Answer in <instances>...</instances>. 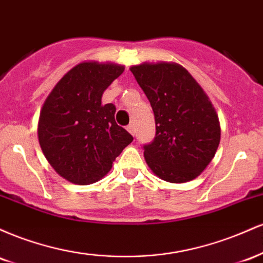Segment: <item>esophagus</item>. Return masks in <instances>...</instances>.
<instances>
[{"label": "esophagus", "mask_w": 263, "mask_h": 263, "mask_svg": "<svg viewBox=\"0 0 263 263\" xmlns=\"http://www.w3.org/2000/svg\"><path fill=\"white\" fill-rule=\"evenodd\" d=\"M127 131H128L129 134H131L132 136H135V134H136V128H135L134 123H131V125L127 126Z\"/></svg>", "instance_id": "esophagus-1"}]
</instances>
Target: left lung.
Segmentation results:
<instances>
[{
	"label": "left lung",
	"instance_id": "8db88e82",
	"mask_svg": "<svg viewBox=\"0 0 263 263\" xmlns=\"http://www.w3.org/2000/svg\"><path fill=\"white\" fill-rule=\"evenodd\" d=\"M131 71L155 114L156 136L143 144L148 167L170 183L197 178L220 143L219 119L209 98L176 63H143Z\"/></svg>",
	"mask_w": 263,
	"mask_h": 263
}]
</instances>
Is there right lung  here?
<instances>
[{
    "label": "right lung",
    "instance_id": "right-lung-1",
    "mask_svg": "<svg viewBox=\"0 0 263 263\" xmlns=\"http://www.w3.org/2000/svg\"><path fill=\"white\" fill-rule=\"evenodd\" d=\"M123 66L80 63L69 70L45 100L38 138L54 171L70 183L100 180L134 137L115 121L114 104H101L102 93L123 73Z\"/></svg>",
    "mask_w": 263,
    "mask_h": 263
}]
</instances>
